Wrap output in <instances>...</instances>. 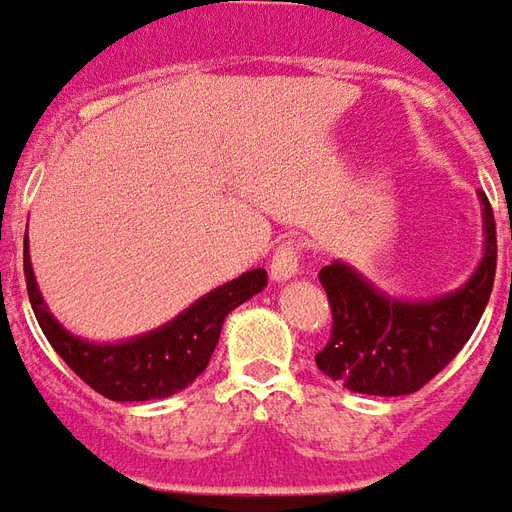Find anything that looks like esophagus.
I'll return each instance as SVG.
<instances>
[{
  "label": "esophagus",
  "mask_w": 512,
  "mask_h": 512,
  "mask_svg": "<svg viewBox=\"0 0 512 512\" xmlns=\"http://www.w3.org/2000/svg\"><path fill=\"white\" fill-rule=\"evenodd\" d=\"M268 271H271V280L274 282H285L291 280L299 274V249L296 244H282L274 257H271V263H268Z\"/></svg>",
  "instance_id": "1"
}]
</instances>
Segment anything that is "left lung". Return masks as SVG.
<instances>
[{"mask_svg":"<svg viewBox=\"0 0 512 512\" xmlns=\"http://www.w3.org/2000/svg\"><path fill=\"white\" fill-rule=\"evenodd\" d=\"M480 205V266L443 296L396 299L343 260L318 271L332 307V335L316 355V366L330 380L368 396H407L452 363L477 330L496 277V224L485 194Z\"/></svg>","mask_w":512,"mask_h":512,"instance_id":"left-lung-1","label":"left lung"}]
</instances>
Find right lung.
I'll use <instances>...</instances> for the list:
<instances>
[{
  "label": "right lung",
  "instance_id": "right-lung-1",
  "mask_svg": "<svg viewBox=\"0 0 512 512\" xmlns=\"http://www.w3.org/2000/svg\"><path fill=\"white\" fill-rule=\"evenodd\" d=\"M24 280L32 313L38 318L46 341L69 368L96 393L113 402H149L185 391L202 374L219 343L224 318L238 305L266 288V268H252L235 280L224 282L194 305L185 307L157 330L127 341L96 343L69 332L57 321L32 274L30 249L24 246Z\"/></svg>",
  "mask_w": 512,
  "mask_h": 512
}]
</instances>
